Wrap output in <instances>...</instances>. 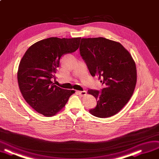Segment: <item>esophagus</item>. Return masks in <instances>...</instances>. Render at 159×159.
<instances>
[{
	"label": "esophagus",
	"instance_id": "esophagus-1",
	"mask_svg": "<svg viewBox=\"0 0 159 159\" xmlns=\"http://www.w3.org/2000/svg\"><path fill=\"white\" fill-rule=\"evenodd\" d=\"M78 93L81 97H83L87 94V92H86V91H78Z\"/></svg>",
	"mask_w": 159,
	"mask_h": 159
}]
</instances>
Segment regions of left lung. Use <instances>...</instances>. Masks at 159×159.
I'll use <instances>...</instances> for the list:
<instances>
[{
	"mask_svg": "<svg viewBox=\"0 0 159 159\" xmlns=\"http://www.w3.org/2000/svg\"><path fill=\"white\" fill-rule=\"evenodd\" d=\"M80 55L91 75L98 76L105 85L101 91L89 89L97 106L89 112L98 118H108L118 113L132 96L137 71L132 55L120 43L104 37L83 38Z\"/></svg>",
	"mask_w": 159,
	"mask_h": 159,
	"instance_id": "1",
	"label": "left lung"
}]
</instances>
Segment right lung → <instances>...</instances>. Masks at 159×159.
Wrapping results in <instances>:
<instances>
[{
  "label": "right lung",
  "mask_w": 159,
  "mask_h": 159,
  "mask_svg": "<svg viewBox=\"0 0 159 159\" xmlns=\"http://www.w3.org/2000/svg\"><path fill=\"white\" fill-rule=\"evenodd\" d=\"M81 37H50L32 45L19 64L20 90L30 107L45 116H52L65 106L74 90L62 89L52 80L61 57L78 50Z\"/></svg>",
  "instance_id": "right-lung-1"
}]
</instances>
